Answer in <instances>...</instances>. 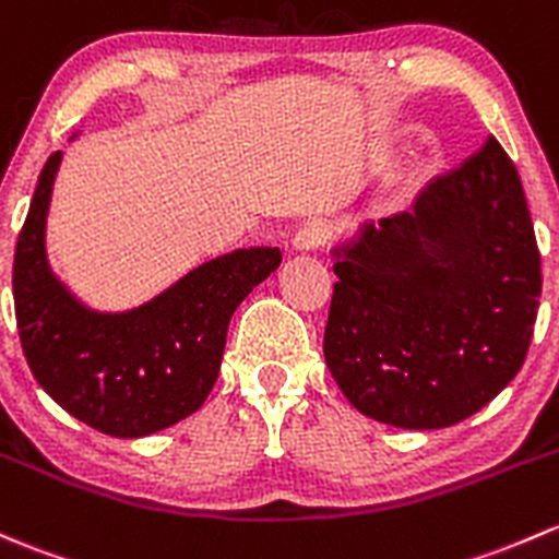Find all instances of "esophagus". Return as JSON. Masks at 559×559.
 Wrapping results in <instances>:
<instances>
[{
  "instance_id": "34e87169",
  "label": "esophagus",
  "mask_w": 559,
  "mask_h": 559,
  "mask_svg": "<svg viewBox=\"0 0 559 559\" xmlns=\"http://www.w3.org/2000/svg\"><path fill=\"white\" fill-rule=\"evenodd\" d=\"M329 235H332V230H329L326 222L310 219L295 233V240H292V243H295L297 251H313L319 249L321 243H326Z\"/></svg>"
}]
</instances>
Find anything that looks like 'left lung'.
Segmentation results:
<instances>
[{
  "label": "left lung",
  "instance_id": "obj_1",
  "mask_svg": "<svg viewBox=\"0 0 559 559\" xmlns=\"http://www.w3.org/2000/svg\"><path fill=\"white\" fill-rule=\"evenodd\" d=\"M326 367L367 418L448 428L520 372L542 254L514 163L496 136L428 181L413 209L337 246Z\"/></svg>",
  "mask_w": 559,
  "mask_h": 559
}]
</instances>
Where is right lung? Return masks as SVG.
Instances as JSON below:
<instances>
[{"label": "right lung", "mask_w": 559, "mask_h": 559, "mask_svg": "<svg viewBox=\"0 0 559 559\" xmlns=\"http://www.w3.org/2000/svg\"><path fill=\"white\" fill-rule=\"evenodd\" d=\"M61 152L47 157L13 262L15 319L37 383L96 431L139 439L203 407L235 308L281 264L270 246L235 249L122 313L82 305L50 270L45 222Z\"/></svg>", "instance_id": "add662e5"}]
</instances>
